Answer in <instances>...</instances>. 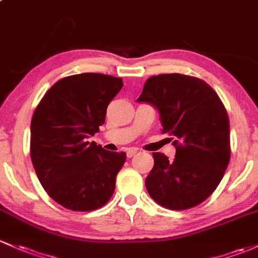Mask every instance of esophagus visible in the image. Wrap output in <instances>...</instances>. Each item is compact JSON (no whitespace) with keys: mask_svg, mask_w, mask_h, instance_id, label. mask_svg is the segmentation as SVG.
<instances>
[{"mask_svg":"<svg viewBox=\"0 0 258 258\" xmlns=\"http://www.w3.org/2000/svg\"><path fill=\"white\" fill-rule=\"evenodd\" d=\"M138 152V150H136V148H128V150H127V152H126V154H127V157H128V158H132V157L135 156V154H136Z\"/></svg>","mask_w":258,"mask_h":258,"instance_id":"esophagus-1","label":"esophagus"}]
</instances>
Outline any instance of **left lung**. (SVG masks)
Masks as SVG:
<instances>
[{"label":"left lung","mask_w":258,"mask_h":258,"mask_svg":"<svg viewBox=\"0 0 258 258\" xmlns=\"http://www.w3.org/2000/svg\"><path fill=\"white\" fill-rule=\"evenodd\" d=\"M137 101L158 111L162 132L175 146L173 161L152 154L148 194L172 210L197 207L215 190L230 161V122L220 97L202 79L162 74L147 79Z\"/></svg>","instance_id":"left-lung-1"}]
</instances>
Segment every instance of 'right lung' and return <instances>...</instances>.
I'll use <instances>...</instances> for the list:
<instances>
[{
	"label": "right lung",
	"instance_id": "right-lung-1",
	"mask_svg": "<svg viewBox=\"0 0 258 258\" xmlns=\"http://www.w3.org/2000/svg\"><path fill=\"white\" fill-rule=\"evenodd\" d=\"M123 86L111 75L84 73L56 81L31 122V158L40 184L61 207L101 208L115 191L124 152L89 142L104 124L106 108Z\"/></svg>",
	"mask_w": 258,
	"mask_h": 258
}]
</instances>
